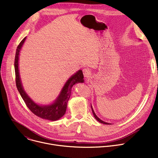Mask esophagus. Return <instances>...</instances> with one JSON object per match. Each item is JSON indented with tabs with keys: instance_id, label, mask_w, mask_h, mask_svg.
Here are the masks:
<instances>
[{
	"instance_id": "34e87169",
	"label": "esophagus",
	"mask_w": 158,
	"mask_h": 158,
	"mask_svg": "<svg viewBox=\"0 0 158 158\" xmlns=\"http://www.w3.org/2000/svg\"><path fill=\"white\" fill-rule=\"evenodd\" d=\"M82 72H83V74H84L85 77H89L90 76H91V71H90V69H89L88 68L83 69Z\"/></svg>"
}]
</instances>
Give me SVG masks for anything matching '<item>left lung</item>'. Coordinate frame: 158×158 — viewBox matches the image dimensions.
Instances as JSON below:
<instances>
[{"label": "left lung", "mask_w": 158, "mask_h": 158, "mask_svg": "<svg viewBox=\"0 0 158 158\" xmlns=\"http://www.w3.org/2000/svg\"><path fill=\"white\" fill-rule=\"evenodd\" d=\"M91 109H92V111H93V115H94V118H96V119L97 120V121H98L99 123H102V124H110V123H106V122H104V121H102L101 119H100L97 116H96V114H95V112H94V110H93V107H92V106H91Z\"/></svg>", "instance_id": "obj_1"}]
</instances>
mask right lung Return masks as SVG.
Instances as JSON below:
<instances>
[{"label":"right lung","mask_w":158,"mask_h":158,"mask_svg":"<svg viewBox=\"0 0 158 158\" xmlns=\"http://www.w3.org/2000/svg\"><path fill=\"white\" fill-rule=\"evenodd\" d=\"M26 37H24L20 42L17 46L15 61L14 67L15 73V83L18 91L25 102L27 107L31 111L37 116L42 119H48L50 121H56L62 118L65 113L67 102L70 98L71 94V89L73 86L79 82H84V76L81 70L78 71L74 75H73L65 84L62 91L59 95L57 99L51 105L48 106H39L35 103L24 91V88L22 87L19 72V56L20 51L23 46Z\"/></svg>","instance_id":"add662e5"}]
</instances>
